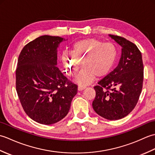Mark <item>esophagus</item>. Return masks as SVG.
<instances>
[{"label":"esophagus","mask_w":155,"mask_h":155,"mask_svg":"<svg viewBox=\"0 0 155 155\" xmlns=\"http://www.w3.org/2000/svg\"><path fill=\"white\" fill-rule=\"evenodd\" d=\"M85 88H86V87H85L80 86V85H79V86L78 87V91H83V90H84V89Z\"/></svg>","instance_id":"1"}]
</instances>
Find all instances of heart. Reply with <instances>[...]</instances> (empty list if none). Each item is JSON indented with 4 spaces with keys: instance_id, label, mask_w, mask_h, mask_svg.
Masks as SVG:
<instances>
[{
    "instance_id": "b5f03b06",
    "label": "heart",
    "mask_w": 155,
    "mask_h": 155,
    "mask_svg": "<svg viewBox=\"0 0 155 155\" xmlns=\"http://www.w3.org/2000/svg\"><path fill=\"white\" fill-rule=\"evenodd\" d=\"M117 47L112 42H103L95 38H86L76 42L71 54L62 52V62L67 74L74 77L81 64L84 67L75 78L81 86L93 82L96 76L103 77L109 73L117 58Z\"/></svg>"
}]
</instances>
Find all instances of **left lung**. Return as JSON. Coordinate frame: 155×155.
Wrapping results in <instances>:
<instances>
[{"label": "left lung", "instance_id": "1", "mask_svg": "<svg viewBox=\"0 0 155 155\" xmlns=\"http://www.w3.org/2000/svg\"><path fill=\"white\" fill-rule=\"evenodd\" d=\"M108 36L121 47V56L117 67L94 87L93 108L99 116L113 120L127 116L135 107L143 88L144 67L135 45L118 36Z\"/></svg>", "mask_w": 155, "mask_h": 155}]
</instances>
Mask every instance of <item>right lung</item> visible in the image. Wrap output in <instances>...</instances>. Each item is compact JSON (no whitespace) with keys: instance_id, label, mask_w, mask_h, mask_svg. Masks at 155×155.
<instances>
[{"instance_id":"right-lung-1","label":"right lung","mask_w":155,"mask_h":155,"mask_svg":"<svg viewBox=\"0 0 155 155\" xmlns=\"http://www.w3.org/2000/svg\"><path fill=\"white\" fill-rule=\"evenodd\" d=\"M67 40L41 36L25 45L18 57L16 92L25 113L40 124H52L64 118L77 93V85L57 67V49Z\"/></svg>"}]
</instances>
